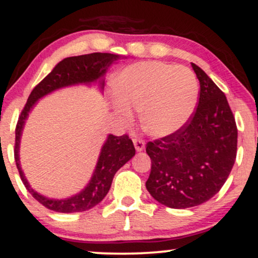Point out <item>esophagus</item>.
<instances>
[{
  "instance_id": "34e87169",
  "label": "esophagus",
  "mask_w": 258,
  "mask_h": 258,
  "mask_svg": "<svg viewBox=\"0 0 258 258\" xmlns=\"http://www.w3.org/2000/svg\"><path fill=\"white\" fill-rule=\"evenodd\" d=\"M133 142L137 151H142L144 149V147H146V142H144V140L140 139V137H135V139H133Z\"/></svg>"
}]
</instances>
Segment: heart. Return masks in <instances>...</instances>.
I'll list each match as a JSON object with an SVG mask.
<instances>
[{
    "mask_svg": "<svg viewBox=\"0 0 258 258\" xmlns=\"http://www.w3.org/2000/svg\"><path fill=\"white\" fill-rule=\"evenodd\" d=\"M114 88L116 112L130 122L133 108L142 110L144 128L157 137L181 129L199 100V82L191 70L157 61L128 66L116 76Z\"/></svg>",
    "mask_w": 258,
    "mask_h": 258,
    "instance_id": "b5f03b06",
    "label": "heart"
}]
</instances>
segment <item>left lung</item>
Returning a JSON list of instances; mask_svg holds the SVG:
<instances>
[{
  "label": "left lung",
  "instance_id": "left-lung-1",
  "mask_svg": "<svg viewBox=\"0 0 258 258\" xmlns=\"http://www.w3.org/2000/svg\"><path fill=\"white\" fill-rule=\"evenodd\" d=\"M191 67L200 81L195 111L181 129L146 148L151 160L148 191L174 209L200 206L216 195L237 153V126L227 97L199 66Z\"/></svg>",
  "mask_w": 258,
  "mask_h": 258
}]
</instances>
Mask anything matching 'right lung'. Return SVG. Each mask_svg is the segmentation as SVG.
Listing matches in <instances>:
<instances>
[{
    "instance_id": "obj_1",
    "label": "right lung",
    "mask_w": 258,
    "mask_h": 258,
    "mask_svg": "<svg viewBox=\"0 0 258 258\" xmlns=\"http://www.w3.org/2000/svg\"><path fill=\"white\" fill-rule=\"evenodd\" d=\"M118 58V55L107 54V52H93V54L73 56V57L62 59L52 69V72L48 74L34 88L29 97H28L26 105L21 111V115L19 116V121H17L15 129L14 156H15L16 167L19 169L21 179L35 200L38 201L42 206L52 211H56V213L68 214L86 211L100 203L110 189L116 171L135 155V147H134L133 141L129 139L128 135H109L107 142L102 148L96 169H95L93 177H91V181L87 185V188L77 195L70 197V199L50 200L31 189L27 178L24 177L22 170H21L19 148L24 121L28 117V112L30 111V109L36 103L38 98L43 97L44 95L51 93L58 88L73 86V84L77 83L94 82V81L101 79L109 67ZM101 88H103V82H101Z\"/></svg>"
}]
</instances>
